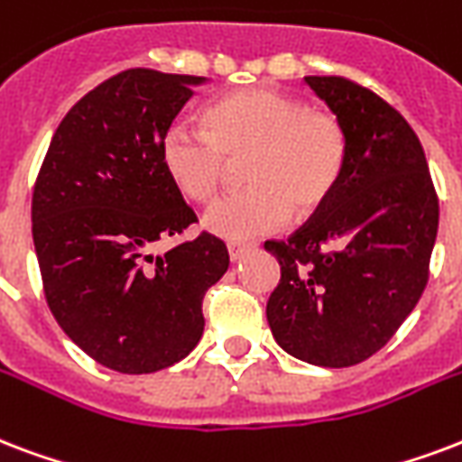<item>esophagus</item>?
Returning a JSON list of instances; mask_svg holds the SVG:
<instances>
[{
  "instance_id": "1",
  "label": "esophagus",
  "mask_w": 462,
  "mask_h": 462,
  "mask_svg": "<svg viewBox=\"0 0 462 462\" xmlns=\"http://www.w3.org/2000/svg\"><path fill=\"white\" fill-rule=\"evenodd\" d=\"M249 249H252V245H245V242H230V245H227V252H230L232 262H237L239 256H245Z\"/></svg>"
}]
</instances>
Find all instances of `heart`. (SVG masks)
<instances>
[{"label":"heart","mask_w":462,"mask_h":462,"mask_svg":"<svg viewBox=\"0 0 462 462\" xmlns=\"http://www.w3.org/2000/svg\"><path fill=\"white\" fill-rule=\"evenodd\" d=\"M203 130L169 125L160 164L176 191L196 203L216 199L230 164L245 162L249 189L225 196L203 216L223 239H252L291 217L315 216L339 189L348 162L344 123L302 98L252 87L217 98L200 114Z\"/></svg>","instance_id":"1"}]
</instances>
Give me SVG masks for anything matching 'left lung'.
<instances>
[{"instance_id": "1", "label": "left lung", "mask_w": 462, "mask_h": 462, "mask_svg": "<svg viewBox=\"0 0 462 462\" xmlns=\"http://www.w3.org/2000/svg\"><path fill=\"white\" fill-rule=\"evenodd\" d=\"M344 123L339 189L288 239H269L281 281L266 302L291 356L348 368L393 339L419 302L439 230V196L417 133L375 91L346 77H305Z\"/></svg>"}]
</instances>
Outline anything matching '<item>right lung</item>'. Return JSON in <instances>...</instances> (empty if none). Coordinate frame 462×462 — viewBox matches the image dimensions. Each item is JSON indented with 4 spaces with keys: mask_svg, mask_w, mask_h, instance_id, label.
<instances>
[{
    "mask_svg": "<svg viewBox=\"0 0 462 462\" xmlns=\"http://www.w3.org/2000/svg\"><path fill=\"white\" fill-rule=\"evenodd\" d=\"M203 77L125 69L77 101L33 186L43 293L62 332L97 364L154 373L193 351L203 298L230 266L210 232L154 256L199 217L160 164L162 133Z\"/></svg>",
    "mask_w": 462,
    "mask_h": 462,
    "instance_id": "add662e5",
    "label": "right lung"
}]
</instances>
